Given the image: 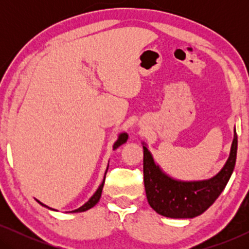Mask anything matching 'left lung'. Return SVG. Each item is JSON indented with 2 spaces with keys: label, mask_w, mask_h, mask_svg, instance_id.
<instances>
[{
  "label": "left lung",
  "mask_w": 249,
  "mask_h": 249,
  "mask_svg": "<svg viewBox=\"0 0 249 249\" xmlns=\"http://www.w3.org/2000/svg\"><path fill=\"white\" fill-rule=\"evenodd\" d=\"M144 148V185L148 204L156 213L172 219H193L205 212L226 188L237 159V132L233 130L229 158L221 171L198 181L177 180L163 171L146 145Z\"/></svg>",
  "instance_id": "1"
}]
</instances>
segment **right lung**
<instances>
[{
    "label": "right lung",
    "instance_id": "add662e5",
    "mask_svg": "<svg viewBox=\"0 0 249 249\" xmlns=\"http://www.w3.org/2000/svg\"><path fill=\"white\" fill-rule=\"evenodd\" d=\"M127 139H128V134H127V132H122V134L119 135V137H118V139H117V142H114V145H113V149H117V148L119 147V146H121L122 144H124V142H127ZM107 169H108V165H107ZM107 171H105V175H107ZM105 175H104V179H103V181H102V183L100 185V187H98V188H97L96 192H95L94 195L91 196L89 199H88V202L85 203L83 206H80V207H79V209H77V210H74V211H71V213L85 212V211L89 210V209H91V207H93V206L96 205V204L98 203V200H100V198H101L102 190H103V186H104V182H105ZM37 202H38L42 206H44V207H47V209H49V210H53V209H51V207H49V206L44 205V204H43V203H40L39 200H37ZM53 211H56V210H53Z\"/></svg>",
    "mask_w": 249,
    "mask_h": 249
}]
</instances>
